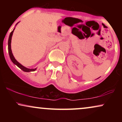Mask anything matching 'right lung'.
Returning <instances> with one entry per match:
<instances>
[{
  "label": "right lung",
  "mask_w": 122,
  "mask_h": 122,
  "mask_svg": "<svg viewBox=\"0 0 122 122\" xmlns=\"http://www.w3.org/2000/svg\"><path fill=\"white\" fill-rule=\"evenodd\" d=\"M17 23V24H18ZM16 24V25H17ZM15 30V29H14L11 32L9 36V38H8V53H9V56L10 57V59L12 61V62L14 63V64H15L17 66L19 67L20 69H22V71H24V72H33V71H35L37 68H35V69H29V68H26L24 66H23L22 65H21L20 63H19L15 60V58L14 57L13 54H12V51H11V38H12V34H13L14 30Z\"/></svg>",
  "instance_id": "right-lung-1"
}]
</instances>
